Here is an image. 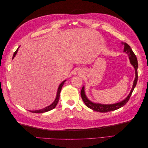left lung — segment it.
I'll return each mask as SVG.
<instances>
[{
	"label": "left lung",
	"instance_id": "obj_1",
	"mask_svg": "<svg viewBox=\"0 0 148 148\" xmlns=\"http://www.w3.org/2000/svg\"><path fill=\"white\" fill-rule=\"evenodd\" d=\"M122 44L124 45L123 52L126 53L128 55L130 59V64L134 67L135 71V79H134L133 86L130 92L129 95L127 96V97L122 101L117 103H115V104H100V103L93 102L89 99H88L86 94H85L84 86H83L81 91L82 98L83 102H84L85 105H86L88 107H89V109H91L95 111L100 112H107L113 111L115 110H117L118 109H120V107L125 106L128 101L130 97L132 94L134 90V88H135L136 86L137 81H138V71H137L138 70V60L135 54L133 52L130 46L126 42L123 43V42H122Z\"/></svg>",
	"mask_w": 148,
	"mask_h": 148
}]
</instances>
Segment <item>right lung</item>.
I'll return each instance as SVG.
<instances>
[{
    "mask_svg": "<svg viewBox=\"0 0 148 148\" xmlns=\"http://www.w3.org/2000/svg\"><path fill=\"white\" fill-rule=\"evenodd\" d=\"M19 47H18V48L16 49V51L14 52V53H13L12 59H14V57H15L16 54L17 53L18 51ZM65 82H66V80H64V81H63L60 84V85L59 86V88H58V89H57V95H56V99H55L54 101H53V102L52 103L51 105H49V106H47L46 107H44V108L41 109H39V110H29L31 112H33V113H44V112H48L49 110H51L53 109H54L55 107H56L58 102H59V97H60V91H61V89H62V86H63V85L64 84V83Z\"/></svg>",
    "mask_w": 148,
    "mask_h": 148,
    "instance_id": "obj_1",
    "label": "right lung"
}]
</instances>
